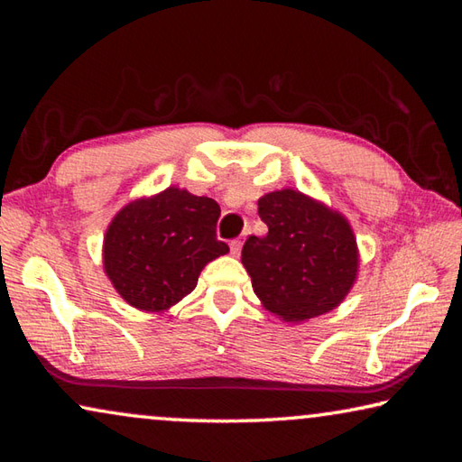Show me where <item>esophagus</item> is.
Masks as SVG:
<instances>
[{"label": "esophagus", "mask_w": 462, "mask_h": 462, "mask_svg": "<svg viewBox=\"0 0 462 462\" xmlns=\"http://www.w3.org/2000/svg\"><path fill=\"white\" fill-rule=\"evenodd\" d=\"M240 250H242V242L238 238L236 240H230V253H232V256H238Z\"/></svg>", "instance_id": "obj_1"}]
</instances>
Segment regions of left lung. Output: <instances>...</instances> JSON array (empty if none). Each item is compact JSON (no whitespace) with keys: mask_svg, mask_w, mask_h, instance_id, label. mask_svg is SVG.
Returning a JSON list of instances; mask_svg holds the SVG:
<instances>
[{"mask_svg":"<svg viewBox=\"0 0 462 462\" xmlns=\"http://www.w3.org/2000/svg\"><path fill=\"white\" fill-rule=\"evenodd\" d=\"M259 216L269 232L245 242L242 264L263 306L285 322H303L338 306L358 271L348 222L293 189L263 195Z\"/></svg>","mask_w":462,"mask_h":462,"instance_id":"8db88e82","label":"left lung"}]
</instances>
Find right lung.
<instances>
[{
    "instance_id": "right-lung-1",
    "label": "right lung",
    "mask_w": 462,
    "mask_h": 462,
    "mask_svg": "<svg viewBox=\"0 0 462 462\" xmlns=\"http://www.w3.org/2000/svg\"><path fill=\"white\" fill-rule=\"evenodd\" d=\"M220 206L169 187L151 199L128 203L109 224L104 267L130 306L162 311L198 285L201 269L228 253L216 236Z\"/></svg>"
}]
</instances>
